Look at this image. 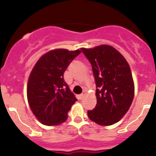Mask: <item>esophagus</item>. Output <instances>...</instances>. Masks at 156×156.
Here are the masks:
<instances>
[{
    "label": "esophagus",
    "instance_id": "1",
    "mask_svg": "<svg viewBox=\"0 0 156 156\" xmlns=\"http://www.w3.org/2000/svg\"><path fill=\"white\" fill-rule=\"evenodd\" d=\"M84 95H85V94H83V93H82V94H80V99H82V98H83V97H84Z\"/></svg>",
    "mask_w": 156,
    "mask_h": 156
}]
</instances>
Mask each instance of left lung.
Instances as JSON below:
<instances>
[{"instance_id":"8db88e82","label":"left lung","mask_w":156,"mask_h":156,"mask_svg":"<svg viewBox=\"0 0 156 156\" xmlns=\"http://www.w3.org/2000/svg\"><path fill=\"white\" fill-rule=\"evenodd\" d=\"M92 64L96 84L97 105L87 112L91 120L108 126L122 119L133 102L134 84L130 68L122 55L112 46L102 44L81 48Z\"/></svg>"}]
</instances>
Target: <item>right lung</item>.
Instances as JSON below:
<instances>
[{
    "mask_svg": "<svg viewBox=\"0 0 156 156\" xmlns=\"http://www.w3.org/2000/svg\"><path fill=\"white\" fill-rule=\"evenodd\" d=\"M81 51L55 49L44 54L32 69L27 98L32 112L43 125L52 126L64 122L67 113L77 101L64 81V73Z\"/></svg>",
    "mask_w": 156,
    "mask_h": 156,
    "instance_id": "1",
    "label": "right lung"
}]
</instances>
